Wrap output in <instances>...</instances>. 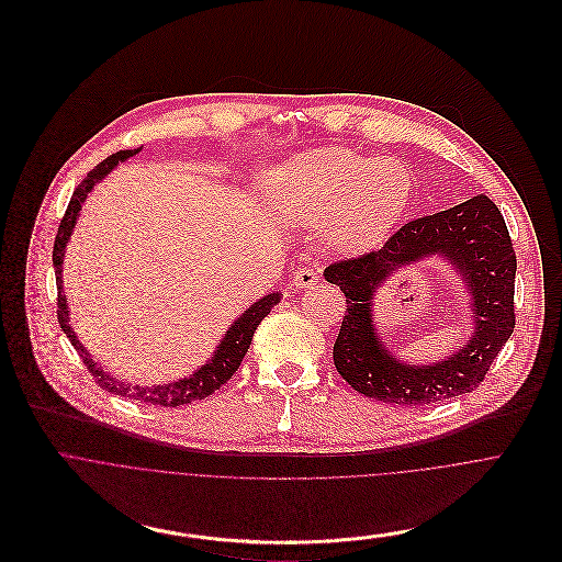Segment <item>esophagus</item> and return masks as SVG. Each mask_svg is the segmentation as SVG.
I'll list each match as a JSON object with an SVG mask.
<instances>
[{"label": "esophagus", "instance_id": "1", "mask_svg": "<svg viewBox=\"0 0 562 562\" xmlns=\"http://www.w3.org/2000/svg\"><path fill=\"white\" fill-rule=\"evenodd\" d=\"M318 270L316 268H299L294 274H292V283L294 288L299 290H307V288H314L318 283Z\"/></svg>", "mask_w": 562, "mask_h": 562}]
</instances>
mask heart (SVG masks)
<instances>
[{
	"mask_svg": "<svg viewBox=\"0 0 562 562\" xmlns=\"http://www.w3.org/2000/svg\"><path fill=\"white\" fill-rule=\"evenodd\" d=\"M266 186L288 218L325 223L336 250L361 252L376 246L405 212L412 175L394 159L327 146L277 166Z\"/></svg>",
	"mask_w": 562,
	"mask_h": 562,
	"instance_id": "obj_1",
	"label": "heart"
}]
</instances>
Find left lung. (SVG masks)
Returning <instances> with one entry per match:
<instances>
[{
	"label": "left lung",
	"instance_id": "left-lung-1",
	"mask_svg": "<svg viewBox=\"0 0 562 562\" xmlns=\"http://www.w3.org/2000/svg\"><path fill=\"white\" fill-rule=\"evenodd\" d=\"M436 256L469 292L471 339L436 364L401 362L375 327V290L403 267ZM325 281L346 294L334 366L363 396L396 405H429L479 387L514 331L516 255L496 203L476 194L454 207L414 218L376 252L331 263Z\"/></svg>",
	"mask_w": 562,
	"mask_h": 562
}]
</instances>
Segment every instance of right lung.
Instances as JSON below:
<instances>
[{
	"label": "right lung",
	"mask_w": 562,
	"mask_h": 562,
	"mask_svg": "<svg viewBox=\"0 0 562 562\" xmlns=\"http://www.w3.org/2000/svg\"><path fill=\"white\" fill-rule=\"evenodd\" d=\"M139 150L142 148H137V150H120L115 155H110L97 168H92L88 172V177L72 192L68 210H66V214H64V218L59 223V231H57V237H55V250H53V266H55V277H57V292H59L57 316H59V325H61L64 334L68 336V341L79 352L81 361L86 363V368L90 370V374L94 376L99 387L108 390L110 394L126 396V398H133V401H142V403H150V405H161V407H177V405H186V403L201 401V398L210 396L214 390H218L223 383H226L237 372V368L241 366L246 352L250 350L255 329L270 314V310L281 301V292H270V294L261 296L259 301H255L250 307H246L231 323L228 331L223 334V339L214 348L212 357L203 366H199L192 374H188L183 379H177V381H170V383H159V385H139V383H128V381H124L120 376H112L110 372H105L92 359V355L83 348V344L79 341V336L75 334V329L70 325V310H68V301H66V294H64V279H61L64 257H66V248L70 244V237H72L75 226H77V221H79L81 205L86 203L88 194L94 190L97 183H101L120 164H124L126 159H131Z\"/></svg>",
	"instance_id": "right-lung-1"
}]
</instances>
